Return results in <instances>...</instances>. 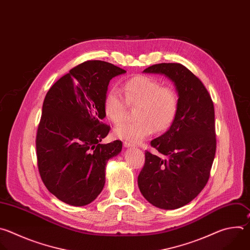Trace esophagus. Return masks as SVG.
Masks as SVG:
<instances>
[{
	"label": "esophagus",
	"mask_w": 250,
	"mask_h": 250,
	"mask_svg": "<svg viewBox=\"0 0 250 250\" xmlns=\"http://www.w3.org/2000/svg\"><path fill=\"white\" fill-rule=\"evenodd\" d=\"M123 146H124L125 147H133V146H134V144L129 143V142H124V143H123Z\"/></svg>",
	"instance_id": "obj_1"
}]
</instances>
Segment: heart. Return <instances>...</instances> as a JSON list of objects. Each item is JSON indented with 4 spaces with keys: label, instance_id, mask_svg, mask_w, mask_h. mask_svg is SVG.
<instances>
[{
    "label": "heart",
    "instance_id": "1",
    "mask_svg": "<svg viewBox=\"0 0 250 250\" xmlns=\"http://www.w3.org/2000/svg\"><path fill=\"white\" fill-rule=\"evenodd\" d=\"M124 97L116 88L110 89L105 97L104 109L106 117L114 124L121 123L127 109L136 107V122L124 123L114 129V135L132 144L140 143L155 130L163 132L173 122L178 108L175 90L151 76L139 75L129 79L123 86Z\"/></svg>",
    "mask_w": 250,
    "mask_h": 250
}]
</instances>
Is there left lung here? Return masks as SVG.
<instances>
[{
	"mask_svg": "<svg viewBox=\"0 0 250 250\" xmlns=\"http://www.w3.org/2000/svg\"><path fill=\"white\" fill-rule=\"evenodd\" d=\"M171 80L178 95L176 116L169 129L153 140L158 154L146 152L138 186L147 202L165 210L185 206L208 182L216 154L212 98L191 71L178 63H162L143 71Z\"/></svg>",
	"mask_w": 250,
	"mask_h": 250,
	"instance_id": "8db88e82",
	"label": "left lung"
}]
</instances>
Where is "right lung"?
<instances>
[{
    "mask_svg": "<svg viewBox=\"0 0 250 250\" xmlns=\"http://www.w3.org/2000/svg\"><path fill=\"white\" fill-rule=\"evenodd\" d=\"M125 73L104 61H86L45 96L36 136L38 170L46 188L66 204L95 200L105 184L107 162L121 152V141L101 144L110 130L102 120L109 82Z\"/></svg>",
    "mask_w": 250,
    "mask_h": 250,
    "instance_id": "1",
    "label": "right lung"
}]
</instances>
